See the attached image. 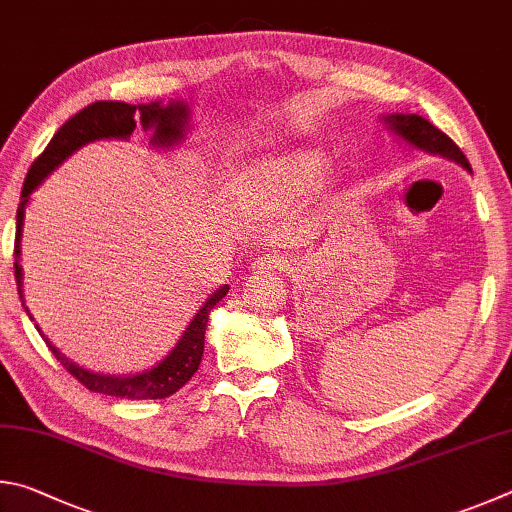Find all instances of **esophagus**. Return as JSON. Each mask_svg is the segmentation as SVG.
I'll list each match as a JSON object with an SVG mask.
<instances>
[{
    "instance_id": "1",
    "label": "esophagus",
    "mask_w": 512,
    "mask_h": 512,
    "mask_svg": "<svg viewBox=\"0 0 512 512\" xmlns=\"http://www.w3.org/2000/svg\"><path fill=\"white\" fill-rule=\"evenodd\" d=\"M292 261L283 254H263L251 263V272L254 274H270V272H288Z\"/></svg>"
}]
</instances>
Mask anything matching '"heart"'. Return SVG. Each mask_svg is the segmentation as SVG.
<instances>
[{
	"instance_id": "obj_1",
	"label": "heart",
	"mask_w": 512,
	"mask_h": 512,
	"mask_svg": "<svg viewBox=\"0 0 512 512\" xmlns=\"http://www.w3.org/2000/svg\"><path fill=\"white\" fill-rule=\"evenodd\" d=\"M326 168L319 150H292L247 168L233 186V195L247 206H267L306 191Z\"/></svg>"
}]
</instances>
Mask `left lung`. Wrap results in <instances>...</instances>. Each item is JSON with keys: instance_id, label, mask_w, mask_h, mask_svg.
Masks as SVG:
<instances>
[{"instance_id": "8db88e82", "label": "left lung", "mask_w": 512, "mask_h": 512, "mask_svg": "<svg viewBox=\"0 0 512 512\" xmlns=\"http://www.w3.org/2000/svg\"><path fill=\"white\" fill-rule=\"evenodd\" d=\"M382 121L387 123V128L398 134L402 141H407L409 146L420 148L429 152V155H441L445 159H452L456 164L463 166L465 170H470V161L465 159V155L461 152V148L447 137L445 132H441L436 128L434 123H429L427 119L418 114H387L382 116Z\"/></svg>"}]
</instances>
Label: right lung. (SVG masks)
<instances>
[{"label":"right lung","mask_w":512,"mask_h":512,"mask_svg":"<svg viewBox=\"0 0 512 512\" xmlns=\"http://www.w3.org/2000/svg\"><path fill=\"white\" fill-rule=\"evenodd\" d=\"M188 119H191V110L182 101H170L168 105L161 103H148V105H128L121 101H96L87 105L78 114L71 116L69 121L60 125V130L53 134L49 146L44 148L42 155L33 161V166L24 179L20 206H17V231H15V281H17V294L24 306L22 294V265H20V242H22V224H24V209L29 204V195L38 188L44 177L53 173L62 161L71 157V152L83 148L89 141L98 139H128L137 128V121L143 130H152L150 143L157 148H170L177 146L184 139L188 130ZM229 292V285L215 290L204 306L197 310V315L191 319V324L179 337L177 346L170 351L164 360L157 362L152 369H146L134 375H103L87 371L62 355L56 346H53L47 337L42 335L44 344L49 351L56 355V360L65 366V369L74 375V378L94 393H105V396L114 398H128V400H161L173 396L184 384L193 378L197 366L202 362L204 353V330L206 321L215 303H218L224 294ZM26 315L33 321L29 308L24 306Z\"/></svg>","instance_id":"obj_1"}]
</instances>
